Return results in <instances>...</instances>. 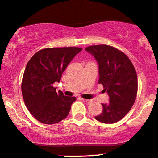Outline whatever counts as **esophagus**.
<instances>
[{
	"instance_id": "1",
	"label": "esophagus",
	"mask_w": 158,
	"mask_h": 158,
	"mask_svg": "<svg viewBox=\"0 0 158 158\" xmlns=\"http://www.w3.org/2000/svg\"><path fill=\"white\" fill-rule=\"evenodd\" d=\"M81 99L82 100L83 102H86L87 104H90V103H91V102H92V100H90V99H85V98H81Z\"/></svg>"
}]
</instances>
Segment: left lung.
I'll return each instance as SVG.
<instances>
[{
	"label": "left lung",
	"instance_id": "left-lung-1",
	"mask_svg": "<svg viewBox=\"0 0 158 158\" xmlns=\"http://www.w3.org/2000/svg\"><path fill=\"white\" fill-rule=\"evenodd\" d=\"M98 64L99 79L110 97L108 104H102V113L95 117L104 123L121 120L133 106L138 92L136 71L124 53L107 45H91L85 48Z\"/></svg>",
	"mask_w": 158,
	"mask_h": 158
}]
</instances>
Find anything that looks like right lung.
I'll list each match as a JSON object with an SVG mask.
<instances>
[{"label": "right lung", "mask_w": 158, "mask_h": 158, "mask_svg": "<svg viewBox=\"0 0 158 158\" xmlns=\"http://www.w3.org/2000/svg\"><path fill=\"white\" fill-rule=\"evenodd\" d=\"M81 50L77 47L47 48L37 51L28 62L22 95L28 111L40 122L54 124L68 116L76 97L56 92L53 85L60 82L68 64Z\"/></svg>", "instance_id": "add662e5"}]
</instances>
